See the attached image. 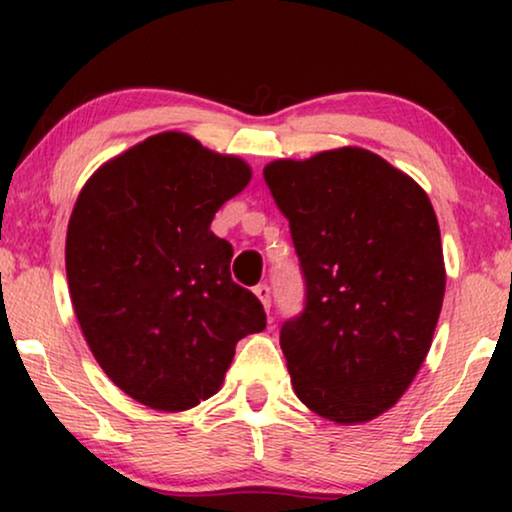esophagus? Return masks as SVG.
Here are the masks:
<instances>
[{"label": "esophagus", "instance_id": "obj_1", "mask_svg": "<svg viewBox=\"0 0 512 512\" xmlns=\"http://www.w3.org/2000/svg\"><path fill=\"white\" fill-rule=\"evenodd\" d=\"M254 293L258 296V300H261V303H263L265 310H270V305H272L270 286L268 284H258V286H254Z\"/></svg>", "mask_w": 512, "mask_h": 512}]
</instances>
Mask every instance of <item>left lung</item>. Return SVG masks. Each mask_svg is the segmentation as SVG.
Instances as JSON below:
<instances>
[{"label": "left lung", "mask_w": 512, "mask_h": 512, "mask_svg": "<svg viewBox=\"0 0 512 512\" xmlns=\"http://www.w3.org/2000/svg\"><path fill=\"white\" fill-rule=\"evenodd\" d=\"M263 177L305 277L303 312L279 331L296 396L331 422L375 419L415 380L443 307L429 195L359 146L275 160Z\"/></svg>", "instance_id": "1"}]
</instances>
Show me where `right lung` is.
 Masks as SVG:
<instances>
[{"instance_id":"right-lung-1","label":"right lung","mask_w":512,"mask_h":512,"mask_svg":"<svg viewBox=\"0 0 512 512\" xmlns=\"http://www.w3.org/2000/svg\"><path fill=\"white\" fill-rule=\"evenodd\" d=\"M244 160L184 132H160L102 165L67 228L69 296L109 380L153 410L179 412L219 391L261 300L230 277L233 247L214 214L249 184Z\"/></svg>"}]
</instances>
